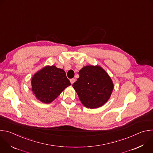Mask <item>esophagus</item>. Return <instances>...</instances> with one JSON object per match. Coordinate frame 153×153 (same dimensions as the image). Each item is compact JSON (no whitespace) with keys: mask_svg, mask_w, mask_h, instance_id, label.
<instances>
[{"mask_svg":"<svg viewBox=\"0 0 153 153\" xmlns=\"http://www.w3.org/2000/svg\"><path fill=\"white\" fill-rule=\"evenodd\" d=\"M76 81V79H70V82L71 84H73V83Z\"/></svg>","mask_w":153,"mask_h":153,"instance_id":"34e87169","label":"esophagus"}]
</instances>
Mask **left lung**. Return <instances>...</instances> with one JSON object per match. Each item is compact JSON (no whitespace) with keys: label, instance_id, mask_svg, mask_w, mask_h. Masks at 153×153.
<instances>
[{"label":"left lung","instance_id":"1","mask_svg":"<svg viewBox=\"0 0 153 153\" xmlns=\"http://www.w3.org/2000/svg\"><path fill=\"white\" fill-rule=\"evenodd\" d=\"M79 74V77L73 86L82 103L90 109L103 105L110 99L114 88L110 76L98 65L83 67Z\"/></svg>","mask_w":153,"mask_h":153}]
</instances>
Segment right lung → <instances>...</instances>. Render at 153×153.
<instances>
[{
  "instance_id": "1",
  "label": "right lung",
  "mask_w": 153,
  "mask_h": 153,
  "mask_svg": "<svg viewBox=\"0 0 153 153\" xmlns=\"http://www.w3.org/2000/svg\"><path fill=\"white\" fill-rule=\"evenodd\" d=\"M70 85L65 71L54 65L43 68L35 73L31 79L33 94L45 103L53 102Z\"/></svg>"
}]
</instances>
